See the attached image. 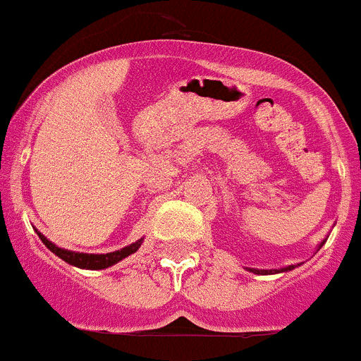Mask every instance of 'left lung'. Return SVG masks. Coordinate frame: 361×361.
I'll return each mask as SVG.
<instances>
[{"label": "left lung", "mask_w": 361, "mask_h": 361, "mask_svg": "<svg viewBox=\"0 0 361 361\" xmlns=\"http://www.w3.org/2000/svg\"><path fill=\"white\" fill-rule=\"evenodd\" d=\"M324 243H325V240L319 243L318 249H316V250L322 249V245H324ZM298 265H302V263H296V265H287V267H281V269H250V267H245V269L249 272H252V274H262L263 276V274H280V272H289V271H293V269H296Z\"/></svg>", "instance_id": "left-lung-1"}]
</instances>
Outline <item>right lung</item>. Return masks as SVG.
Instances as JSON below:
<instances>
[{"label": "right lung", "mask_w": 361, "mask_h": 361, "mask_svg": "<svg viewBox=\"0 0 361 361\" xmlns=\"http://www.w3.org/2000/svg\"><path fill=\"white\" fill-rule=\"evenodd\" d=\"M36 233L37 236H39V240L45 243L47 249H49L50 252H54L58 258L67 262L68 265H74V267H80V269H89V271H102V269L112 267V265H116V263L121 262V259L127 258V256L134 255V252H136L143 243V238H142V240L134 241V243H130V245L123 247V249L120 250H114V252H106V255H89V252H76V250L61 249V247H58L50 240H47L39 231H36Z\"/></svg>", "instance_id": "obj_1"}]
</instances>
